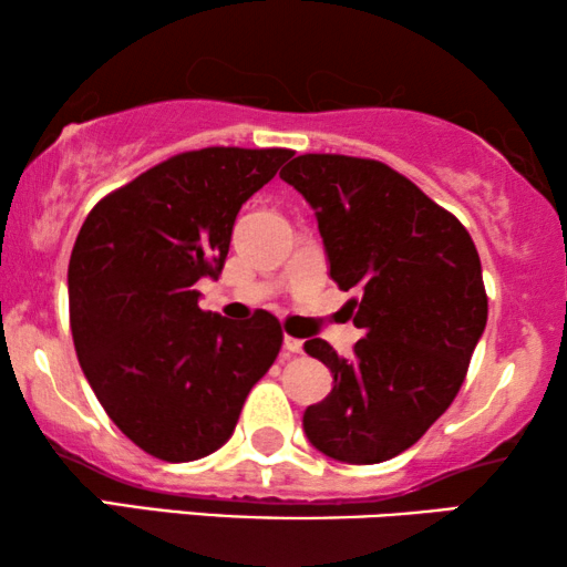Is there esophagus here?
I'll list each match as a JSON object with an SVG mask.
<instances>
[{
  "instance_id": "34e87169",
  "label": "esophagus",
  "mask_w": 567,
  "mask_h": 567,
  "mask_svg": "<svg viewBox=\"0 0 567 567\" xmlns=\"http://www.w3.org/2000/svg\"><path fill=\"white\" fill-rule=\"evenodd\" d=\"M301 348H305V343H301L299 338H291V336L284 338V351L286 353H301Z\"/></svg>"
}]
</instances>
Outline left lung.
<instances>
[{
  "instance_id": "left-lung-1",
  "label": "left lung",
  "mask_w": 567,
  "mask_h": 567,
  "mask_svg": "<svg viewBox=\"0 0 567 567\" xmlns=\"http://www.w3.org/2000/svg\"><path fill=\"white\" fill-rule=\"evenodd\" d=\"M315 208L330 278L363 338L353 359L312 338L332 392L305 410L315 449L348 464L405 452L446 413L487 322L477 247L462 221L384 162L299 154L281 169Z\"/></svg>"
}]
</instances>
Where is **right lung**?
<instances>
[{
	"mask_svg": "<svg viewBox=\"0 0 567 567\" xmlns=\"http://www.w3.org/2000/svg\"><path fill=\"white\" fill-rule=\"evenodd\" d=\"M291 150L183 152L107 193L69 260V322L84 377L111 421L146 454L193 462L235 431L252 384L274 367V315L204 312L239 208Z\"/></svg>",
	"mask_w": 567,
	"mask_h": 567,
	"instance_id": "obj_1",
	"label": "right lung"
}]
</instances>
